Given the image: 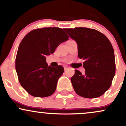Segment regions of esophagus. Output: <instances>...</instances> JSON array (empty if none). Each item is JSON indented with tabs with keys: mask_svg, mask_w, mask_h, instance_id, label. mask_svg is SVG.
<instances>
[{
	"mask_svg": "<svg viewBox=\"0 0 126 126\" xmlns=\"http://www.w3.org/2000/svg\"><path fill=\"white\" fill-rule=\"evenodd\" d=\"M67 68H68V67H67V66H64V70H67Z\"/></svg>",
	"mask_w": 126,
	"mask_h": 126,
	"instance_id": "obj_1",
	"label": "esophagus"
}]
</instances>
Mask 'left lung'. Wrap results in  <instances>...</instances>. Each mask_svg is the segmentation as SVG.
Wrapping results in <instances>:
<instances>
[{"label":"left lung","mask_w":126,"mask_h":126,"mask_svg":"<svg viewBox=\"0 0 126 126\" xmlns=\"http://www.w3.org/2000/svg\"><path fill=\"white\" fill-rule=\"evenodd\" d=\"M64 30L76 42L78 57L84 60L85 74L75 70L71 78L73 89L82 97H99L110 87L115 73V56L110 41L94 29L79 27Z\"/></svg>","instance_id":"1"}]
</instances>
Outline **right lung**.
I'll return each mask as SVG.
<instances>
[{
    "label": "right lung",
    "instance_id": "obj_1",
    "mask_svg": "<svg viewBox=\"0 0 126 126\" xmlns=\"http://www.w3.org/2000/svg\"><path fill=\"white\" fill-rule=\"evenodd\" d=\"M68 40L63 30L57 27L34 30L22 39L16 57V71L20 84L32 96L47 97L55 92L64 69L48 66L46 56Z\"/></svg>",
    "mask_w": 126,
    "mask_h": 126
}]
</instances>
